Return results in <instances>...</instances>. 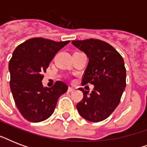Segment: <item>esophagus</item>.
Returning <instances> with one entry per match:
<instances>
[{
    "label": "esophagus",
    "mask_w": 147,
    "mask_h": 147,
    "mask_svg": "<svg viewBox=\"0 0 147 147\" xmlns=\"http://www.w3.org/2000/svg\"><path fill=\"white\" fill-rule=\"evenodd\" d=\"M74 91H75V89H74L73 88L69 87V88H68V92H73Z\"/></svg>",
    "instance_id": "esophagus-1"
}]
</instances>
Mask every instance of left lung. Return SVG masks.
Here are the masks:
<instances>
[{"label":"left lung","mask_w":147,"mask_h":147,"mask_svg":"<svg viewBox=\"0 0 147 147\" xmlns=\"http://www.w3.org/2000/svg\"><path fill=\"white\" fill-rule=\"evenodd\" d=\"M71 43L88 57V64L82 83L94 85V90L83 92L76 105L83 118L100 122L112 114L121 101L126 87V69L121 54L109 43L97 40H73Z\"/></svg>","instance_id":"left-lung-1"}]
</instances>
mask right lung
<instances>
[{"mask_svg":"<svg viewBox=\"0 0 147 147\" xmlns=\"http://www.w3.org/2000/svg\"><path fill=\"white\" fill-rule=\"evenodd\" d=\"M69 42L32 38L13 51L9 62L10 90L20 113L28 121L37 123L49 118L59 98L67 92L68 85L61 81L44 88L42 80L55 54Z\"/></svg>","mask_w":147,"mask_h":147,"instance_id":"obj_1","label":"right lung"}]
</instances>
